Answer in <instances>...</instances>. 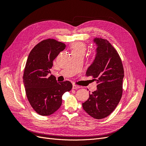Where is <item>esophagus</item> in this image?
I'll list each match as a JSON object with an SVG mask.
<instances>
[{"instance_id": "34e87169", "label": "esophagus", "mask_w": 146, "mask_h": 146, "mask_svg": "<svg viewBox=\"0 0 146 146\" xmlns=\"http://www.w3.org/2000/svg\"><path fill=\"white\" fill-rule=\"evenodd\" d=\"M72 88L74 90H77V89H78V88H80V86H78L76 85H73L72 86Z\"/></svg>"}]
</instances>
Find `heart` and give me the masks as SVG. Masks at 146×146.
<instances>
[{
    "label": "heart",
    "mask_w": 146,
    "mask_h": 146,
    "mask_svg": "<svg viewBox=\"0 0 146 146\" xmlns=\"http://www.w3.org/2000/svg\"><path fill=\"white\" fill-rule=\"evenodd\" d=\"M70 47L72 54H77V53H82L84 54L86 51V45L82 42H74L71 44Z\"/></svg>",
    "instance_id": "heart-1"
}]
</instances>
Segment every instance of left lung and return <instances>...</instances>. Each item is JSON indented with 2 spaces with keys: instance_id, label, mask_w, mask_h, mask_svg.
I'll use <instances>...</instances> for the list:
<instances>
[{
  "instance_id": "8db88e82",
  "label": "left lung",
  "mask_w": 146,
  "mask_h": 146,
  "mask_svg": "<svg viewBox=\"0 0 146 146\" xmlns=\"http://www.w3.org/2000/svg\"><path fill=\"white\" fill-rule=\"evenodd\" d=\"M94 42L97 53L86 76L96 81L98 89L82 105L90 116L101 119L109 116L121 100L124 71L120 56L108 41L96 38Z\"/></svg>"
}]
</instances>
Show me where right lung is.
<instances>
[{
	"label": "right lung",
	"mask_w": 146,
	"mask_h": 146,
	"mask_svg": "<svg viewBox=\"0 0 146 146\" xmlns=\"http://www.w3.org/2000/svg\"><path fill=\"white\" fill-rule=\"evenodd\" d=\"M66 44L54 39L39 42L30 51L23 75L25 93L30 105L39 115L49 116L62 104V96L72 90L69 81L58 83L51 75L53 61Z\"/></svg>",
	"instance_id": "1"
}]
</instances>
